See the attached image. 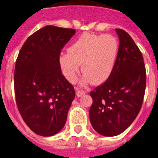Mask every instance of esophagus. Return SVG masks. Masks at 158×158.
<instances>
[{"mask_svg": "<svg viewBox=\"0 0 158 158\" xmlns=\"http://www.w3.org/2000/svg\"><path fill=\"white\" fill-rule=\"evenodd\" d=\"M75 90H76V95H77L78 97H80V96L83 95V94L86 93L85 90H82V89L80 88H78V87H75Z\"/></svg>", "mask_w": 158, "mask_h": 158, "instance_id": "34e87169", "label": "esophagus"}]
</instances>
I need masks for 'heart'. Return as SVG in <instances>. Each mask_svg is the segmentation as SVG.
<instances>
[{"mask_svg": "<svg viewBox=\"0 0 158 158\" xmlns=\"http://www.w3.org/2000/svg\"><path fill=\"white\" fill-rule=\"evenodd\" d=\"M118 40L114 35L84 33L80 35L60 58L66 79L75 82L82 64L84 81L93 84L104 83L111 74L118 53Z\"/></svg>", "mask_w": 158, "mask_h": 158, "instance_id": "b5f03b06", "label": "heart"}]
</instances>
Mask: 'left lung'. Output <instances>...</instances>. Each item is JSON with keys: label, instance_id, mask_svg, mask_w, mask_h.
I'll list each match as a JSON object with an SVG mask.
<instances>
[{"label": "left lung", "instance_id": "8db88e82", "mask_svg": "<svg viewBox=\"0 0 158 158\" xmlns=\"http://www.w3.org/2000/svg\"><path fill=\"white\" fill-rule=\"evenodd\" d=\"M119 48L111 74L90 93L93 103L90 120L93 128L103 136L122 134L139 113L146 85L142 55L127 31L116 28Z\"/></svg>", "mask_w": 158, "mask_h": 158}]
</instances>
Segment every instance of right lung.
<instances>
[{
	"instance_id": "1",
	"label": "right lung",
	"mask_w": 158,
	"mask_h": 158,
	"mask_svg": "<svg viewBox=\"0 0 158 158\" xmlns=\"http://www.w3.org/2000/svg\"><path fill=\"white\" fill-rule=\"evenodd\" d=\"M75 33L72 28L45 26L26 40L16 59V106L26 125L40 136L62 130L75 98L60 64L61 50Z\"/></svg>"
}]
</instances>
